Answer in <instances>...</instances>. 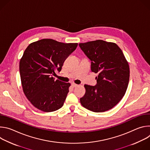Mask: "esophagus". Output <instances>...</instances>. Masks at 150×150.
I'll return each instance as SVG.
<instances>
[{"mask_svg": "<svg viewBox=\"0 0 150 150\" xmlns=\"http://www.w3.org/2000/svg\"><path fill=\"white\" fill-rule=\"evenodd\" d=\"M78 85H77V84H76V83H72V87H77Z\"/></svg>", "mask_w": 150, "mask_h": 150, "instance_id": "1", "label": "esophagus"}]
</instances>
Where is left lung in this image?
<instances>
[{
	"label": "left lung",
	"instance_id": "left-lung-1",
	"mask_svg": "<svg viewBox=\"0 0 150 150\" xmlns=\"http://www.w3.org/2000/svg\"><path fill=\"white\" fill-rule=\"evenodd\" d=\"M79 46L91 60V69L98 73L95 86L84 85L85 95L80 98L83 107L92 112L112 109L124 96L129 80V67L119 46L98 40Z\"/></svg>",
	"mask_w": 150,
	"mask_h": 150
}]
</instances>
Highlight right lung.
Listing matches in <instances>:
<instances>
[{"label":"right lung","mask_w":150,"mask_h":150,"mask_svg":"<svg viewBox=\"0 0 150 150\" xmlns=\"http://www.w3.org/2000/svg\"><path fill=\"white\" fill-rule=\"evenodd\" d=\"M78 43H63L52 39L32 42L19 62L23 91L31 103L45 112L61 108L69 92L70 83L53 77L62 70L63 62L77 47Z\"/></svg>","instance_id":"right-lung-1"}]
</instances>
